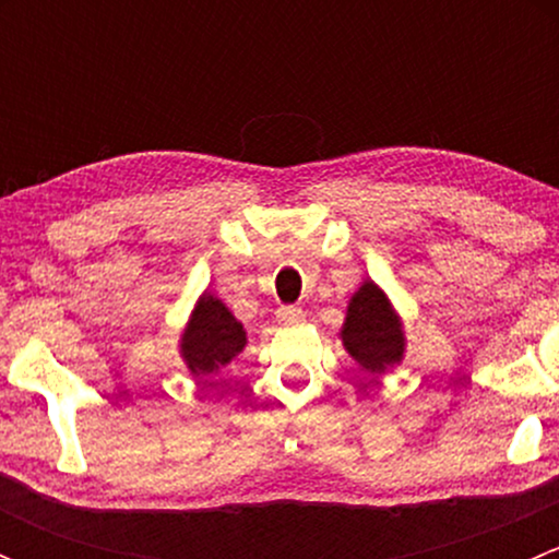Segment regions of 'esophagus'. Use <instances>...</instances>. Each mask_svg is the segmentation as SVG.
Here are the masks:
<instances>
[{"label": "esophagus", "mask_w": 559, "mask_h": 559, "mask_svg": "<svg viewBox=\"0 0 559 559\" xmlns=\"http://www.w3.org/2000/svg\"><path fill=\"white\" fill-rule=\"evenodd\" d=\"M278 321L281 324H302V321H306V311H302V308H295V306L281 308Z\"/></svg>", "instance_id": "esophagus-1"}]
</instances>
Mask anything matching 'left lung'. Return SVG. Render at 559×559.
Listing matches in <instances>:
<instances>
[{"label": "left lung", "mask_w": 559, "mask_h": 559, "mask_svg": "<svg viewBox=\"0 0 559 559\" xmlns=\"http://www.w3.org/2000/svg\"><path fill=\"white\" fill-rule=\"evenodd\" d=\"M343 348L359 365L362 373L384 376L405 359L408 337L403 319L392 306L389 295L376 281H362L359 289L348 297L346 319L341 332Z\"/></svg>", "instance_id": "8db88e82"}]
</instances>
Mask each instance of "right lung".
<instances>
[{"mask_svg":"<svg viewBox=\"0 0 559 559\" xmlns=\"http://www.w3.org/2000/svg\"><path fill=\"white\" fill-rule=\"evenodd\" d=\"M248 346L243 321L235 319L227 302L213 292H202L180 330L178 354L194 379L216 376Z\"/></svg>","mask_w":559,"mask_h":559,"instance_id":"right-lung-1","label":"right lung"}]
</instances>
